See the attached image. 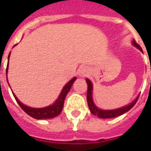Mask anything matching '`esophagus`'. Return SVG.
Returning <instances> with one entry per match:
<instances>
[{
  "instance_id": "1",
  "label": "esophagus",
  "mask_w": 151,
  "mask_h": 151,
  "mask_svg": "<svg viewBox=\"0 0 151 151\" xmlns=\"http://www.w3.org/2000/svg\"><path fill=\"white\" fill-rule=\"evenodd\" d=\"M88 74V71H87V69H86L85 68L84 69H80V71H79V75L81 76V77H85Z\"/></svg>"
}]
</instances>
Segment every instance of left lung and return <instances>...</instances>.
<instances>
[{"label":"left lung","mask_w":151,"mask_h":151,"mask_svg":"<svg viewBox=\"0 0 151 151\" xmlns=\"http://www.w3.org/2000/svg\"><path fill=\"white\" fill-rule=\"evenodd\" d=\"M132 43L133 44V46H135L136 47H137L140 51L142 52V47L136 43V41L133 40ZM86 83H87V95H86V98H87V104H88V107L90 111L91 112L94 116H98L99 118H102V119H106V118H113V117L119 116L122 114L125 113L128 111H129L131 108H133L134 105L136 104L137 99L139 98V95L134 100H133L131 104H129V105H126L124 107H122V108H117V109H114V110H102V109H99L94 104L93 102V99H92V90H93V86H92L91 82L89 80L88 78L86 79Z\"/></svg>","instance_id":"1"}]
</instances>
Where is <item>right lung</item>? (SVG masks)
Wrapping results in <instances>:
<instances>
[{
  "label": "right lung",
  "mask_w": 151,
  "mask_h": 151,
  "mask_svg": "<svg viewBox=\"0 0 151 151\" xmlns=\"http://www.w3.org/2000/svg\"><path fill=\"white\" fill-rule=\"evenodd\" d=\"M10 56V53L9 54L8 60ZM8 69H9V61L7 64V68H6V78H7V73H8ZM77 78L74 77L73 78H72L69 81L67 84H66L64 88L60 92L59 97L56 99V102L53 104L45 107V108H31V107H28L27 105L23 104L22 103L18 100V99L16 97V95L13 93V95L14 96L16 101L18 104V105L21 107V108L27 114H28L30 116L33 117L35 119H37V120H40V119H51L53 117L57 116L59 115L61 111H62L63 107H64V102H65V99L66 95L69 93L70 91V89L72 87L73 82L75 81ZM9 83V82H8Z\"/></svg>",
  "instance_id": "obj_1"
}]
</instances>
